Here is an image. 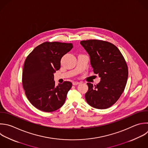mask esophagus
I'll use <instances>...</instances> for the list:
<instances>
[{
    "label": "esophagus",
    "instance_id": "obj_1",
    "mask_svg": "<svg viewBox=\"0 0 148 148\" xmlns=\"http://www.w3.org/2000/svg\"><path fill=\"white\" fill-rule=\"evenodd\" d=\"M80 83V82H73V83H72V84H73V85H74V86H76V85H78V84H79Z\"/></svg>",
    "mask_w": 148,
    "mask_h": 148
}]
</instances>
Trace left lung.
Instances as JSON below:
<instances>
[{
	"mask_svg": "<svg viewBox=\"0 0 148 148\" xmlns=\"http://www.w3.org/2000/svg\"><path fill=\"white\" fill-rule=\"evenodd\" d=\"M80 44L90 57L94 73L101 77L93 85L87 83L85 94L87 102L93 108L106 109L116 102L123 92L128 79V66L118 48L102 40H82Z\"/></svg>",
	"mask_w": 148,
	"mask_h": 148,
	"instance_id": "8db88e82",
	"label": "left lung"
}]
</instances>
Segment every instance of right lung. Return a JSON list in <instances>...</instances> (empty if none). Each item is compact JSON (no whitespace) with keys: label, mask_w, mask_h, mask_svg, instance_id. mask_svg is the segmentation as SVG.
I'll list each match as a JSON object with an SVG mask.
<instances>
[{"label":"right lung","mask_w":148,"mask_h":148,"mask_svg":"<svg viewBox=\"0 0 148 148\" xmlns=\"http://www.w3.org/2000/svg\"><path fill=\"white\" fill-rule=\"evenodd\" d=\"M73 48L72 43L46 42L35 47L25 59L22 83L29 102L38 109L54 112L65 103L72 83L55 86L54 73L60 69L62 57Z\"/></svg>","instance_id":"obj_1"}]
</instances>
